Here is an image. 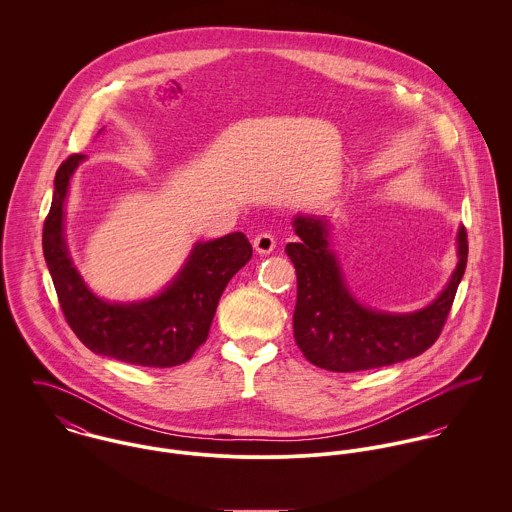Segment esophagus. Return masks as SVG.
<instances>
[{"label": "esophagus", "instance_id": "1", "mask_svg": "<svg viewBox=\"0 0 512 512\" xmlns=\"http://www.w3.org/2000/svg\"><path fill=\"white\" fill-rule=\"evenodd\" d=\"M276 248V238L272 232H260L254 238V250L258 254H270Z\"/></svg>", "mask_w": 512, "mask_h": 512}]
</instances>
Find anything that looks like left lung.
<instances>
[{
	"label": "left lung",
	"mask_w": 512,
	"mask_h": 512,
	"mask_svg": "<svg viewBox=\"0 0 512 512\" xmlns=\"http://www.w3.org/2000/svg\"><path fill=\"white\" fill-rule=\"evenodd\" d=\"M297 242L286 252L295 266L293 337L309 363L333 372H357L402 363L428 351L445 325L467 266V230L457 232V268L430 305L414 313H382L361 305L329 250L325 219L295 217Z\"/></svg>",
	"instance_id": "left-lung-1"
}]
</instances>
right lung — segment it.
Masks as SVG:
<instances>
[{
    "instance_id": "add662e5",
    "label": "right lung",
    "mask_w": 512,
    "mask_h": 512,
    "mask_svg": "<svg viewBox=\"0 0 512 512\" xmlns=\"http://www.w3.org/2000/svg\"><path fill=\"white\" fill-rule=\"evenodd\" d=\"M84 155L74 153L55 175L51 211L43 226V254L61 309L74 335L92 353L130 365L167 368L187 363L207 341L230 278L250 260L242 232L195 244L177 278L151 299L108 303L86 288L63 234L69 181Z\"/></svg>"
}]
</instances>
